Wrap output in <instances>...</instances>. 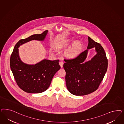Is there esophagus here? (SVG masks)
<instances>
[{"label": "esophagus", "instance_id": "34e87169", "mask_svg": "<svg viewBox=\"0 0 124 124\" xmlns=\"http://www.w3.org/2000/svg\"><path fill=\"white\" fill-rule=\"evenodd\" d=\"M59 65H60L61 68H62L63 67V62L62 61H60L59 62Z\"/></svg>", "mask_w": 124, "mask_h": 124}]
</instances>
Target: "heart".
Instances as JSON below:
<instances>
[{
	"label": "heart",
	"instance_id": "b5f03b06",
	"mask_svg": "<svg viewBox=\"0 0 124 124\" xmlns=\"http://www.w3.org/2000/svg\"><path fill=\"white\" fill-rule=\"evenodd\" d=\"M71 45L72 46L65 53V56L69 58L75 57L78 55L83 48V45L80 42L74 41L73 40H67L64 44V46L68 47Z\"/></svg>",
	"mask_w": 124,
	"mask_h": 124
}]
</instances>
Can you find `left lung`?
Listing matches in <instances>:
<instances>
[{
	"mask_svg": "<svg viewBox=\"0 0 124 124\" xmlns=\"http://www.w3.org/2000/svg\"><path fill=\"white\" fill-rule=\"evenodd\" d=\"M88 49L95 47L97 54L91 60L84 63L88 50L74 58L64 59L66 84L72 94L82 96L94 92L98 88L107 70L108 59L104 48L88 36Z\"/></svg>",
	"mask_w": 124,
	"mask_h": 124,
	"instance_id": "1",
	"label": "left lung"
}]
</instances>
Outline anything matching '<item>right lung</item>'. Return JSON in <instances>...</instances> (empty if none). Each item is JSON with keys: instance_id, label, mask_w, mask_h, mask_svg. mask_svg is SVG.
<instances>
[{"instance_id": "add662e5", "label": "right lung", "mask_w": 124, "mask_h": 124, "mask_svg": "<svg viewBox=\"0 0 124 124\" xmlns=\"http://www.w3.org/2000/svg\"><path fill=\"white\" fill-rule=\"evenodd\" d=\"M47 33L45 31L20 40L15 46L10 58V66L16 84L24 91L28 93H40L49 87L52 78L60 68L59 60L45 59L34 65L24 63L21 61L18 47L22 44L33 40H42Z\"/></svg>"}]
</instances>
